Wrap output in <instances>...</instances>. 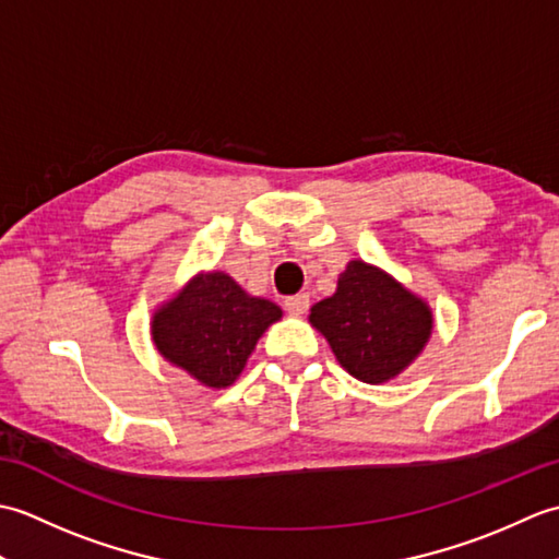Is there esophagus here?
I'll return each mask as SVG.
<instances>
[{
	"label": "esophagus",
	"instance_id": "34e87169",
	"mask_svg": "<svg viewBox=\"0 0 559 559\" xmlns=\"http://www.w3.org/2000/svg\"><path fill=\"white\" fill-rule=\"evenodd\" d=\"M307 307H310V298H307L305 293L300 295H293V298H286V310L295 317H300L307 312Z\"/></svg>",
	"mask_w": 559,
	"mask_h": 559
}]
</instances>
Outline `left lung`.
<instances>
[{
    "label": "left lung",
    "instance_id": "left-lung-1",
    "mask_svg": "<svg viewBox=\"0 0 559 559\" xmlns=\"http://www.w3.org/2000/svg\"><path fill=\"white\" fill-rule=\"evenodd\" d=\"M310 324L329 341L343 370L365 384H384L423 353L435 314L391 273L353 259L336 293L312 305Z\"/></svg>",
    "mask_w": 559,
    "mask_h": 559
}]
</instances>
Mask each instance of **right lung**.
<instances>
[{
	"label": "right lung",
	"mask_w": 559,
	"mask_h": 559,
	"mask_svg": "<svg viewBox=\"0 0 559 559\" xmlns=\"http://www.w3.org/2000/svg\"><path fill=\"white\" fill-rule=\"evenodd\" d=\"M283 310L225 271H199L151 317L153 346L201 386L228 389Z\"/></svg>",
	"instance_id": "right-lung-1"
}]
</instances>
